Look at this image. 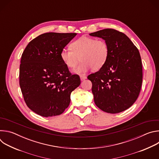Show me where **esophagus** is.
I'll use <instances>...</instances> for the list:
<instances>
[{"label":"esophagus","instance_id":"esophagus-1","mask_svg":"<svg viewBox=\"0 0 159 159\" xmlns=\"http://www.w3.org/2000/svg\"><path fill=\"white\" fill-rule=\"evenodd\" d=\"M80 80H81L82 81H83V80H84L85 79H86L87 77L85 76V75H81V76L80 77Z\"/></svg>","mask_w":159,"mask_h":159}]
</instances>
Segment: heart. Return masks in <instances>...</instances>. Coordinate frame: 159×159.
Masks as SVG:
<instances>
[{"label": "heart", "mask_w": 159, "mask_h": 159, "mask_svg": "<svg viewBox=\"0 0 159 159\" xmlns=\"http://www.w3.org/2000/svg\"><path fill=\"white\" fill-rule=\"evenodd\" d=\"M71 49H63L60 57L63 63L69 69H74L82 61L74 72L84 74L92 68L98 70L106 63L108 55L107 43L102 39L82 36L70 44Z\"/></svg>", "instance_id": "obj_1"}]
</instances>
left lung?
Segmentation results:
<instances>
[{"mask_svg": "<svg viewBox=\"0 0 159 159\" xmlns=\"http://www.w3.org/2000/svg\"><path fill=\"white\" fill-rule=\"evenodd\" d=\"M107 43L109 55L104 65L87 79L93 84L96 105L102 111L115 114L137 99L142 83V63L139 50L124 33L104 29L89 34Z\"/></svg>", "mask_w": 159, "mask_h": 159, "instance_id": "1", "label": "left lung"}]
</instances>
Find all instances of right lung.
I'll use <instances>...</instances> for the list:
<instances>
[{
	"label": "right lung",
	"instance_id": "right-lung-1",
	"mask_svg": "<svg viewBox=\"0 0 159 159\" xmlns=\"http://www.w3.org/2000/svg\"><path fill=\"white\" fill-rule=\"evenodd\" d=\"M76 33H47L31 41L22 54L19 85L28 107L38 115H61L69 106L71 93L80 84L60 57Z\"/></svg>",
	"mask_w": 159,
	"mask_h": 159
}]
</instances>
